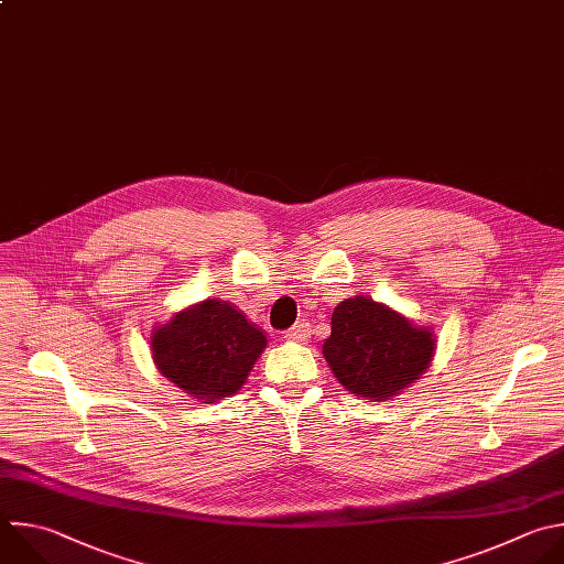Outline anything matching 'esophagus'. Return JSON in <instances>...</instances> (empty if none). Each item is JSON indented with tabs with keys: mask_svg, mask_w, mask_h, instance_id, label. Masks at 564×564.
Wrapping results in <instances>:
<instances>
[{
	"mask_svg": "<svg viewBox=\"0 0 564 564\" xmlns=\"http://www.w3.org/2000/svg\"><path fill=\"white\" fill-rule=\"evenodd\" d=\"M310 334H312L310 325L301 321V323H294V325L285 332V338H288V340H292V343H303V340H307V338H310Z\"/></svg>",
	"mask_w": 564,
	"mask_h": 564,
	"instance_id": "34e87169",
	"label": "esophagus"
}]
</instances>
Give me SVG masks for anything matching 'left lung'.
Listing matches in <instances>:
<instances>
[{"mask_svg":"<svg viewBox=\"0 0 564 564\" xmlns=\"http://www.w3.org/2000/svg\"><path fill=\"white\" fill-rule=\"evenodd\" d=\"M434 345L430 329L414 327L388 305L356 296L334 310L323 356L347 392L386 401L421 377Z\"/></svg>","mask_w":564,"mask_h":564,"instance_id":"8db88e82","label":"left lung"}]
</instances>
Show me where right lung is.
Wrapping results in <instances>:
<instances>
[{"label":"right lung","instance_id":"add662e5","mask_svg":"<svg viewBox=\"0 0 564 564\" xmlns=\"http://www.w3.org/2000/svg\"><path fill=\"white\" fill-rule=\"evenodd\" d=\"M152 358L163 377L199 401L235 394L263 347V332L226 301H204L156 327Z\"/></svg>","mask_w":564,"mask_h":564}]
</instances>
